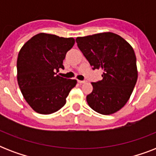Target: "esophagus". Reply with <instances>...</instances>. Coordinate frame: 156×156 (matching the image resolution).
Instances as JSON below:
<instances>
[{
  "mask_svg": "<svg viewBox=\"0 0 156 156\" xmlns=\"http://www.w3.org/2000/svg\"><path fill=\"white\" fill-rule=\"evenodd\" d=\"M78 83H80V84H84V83H86L87 82L86 81H81V80H78Z\"/></svg>",
  "mask_w": 156,
  "mask_h": 156,
  "instance_id": "obj_1",
  "label": "esophagus"
}]
</instances>
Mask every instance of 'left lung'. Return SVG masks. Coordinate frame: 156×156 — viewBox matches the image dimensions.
<instances>
[{
  "mask_svg": "<svg viewBox=\"0 0 156 156\" xmlns=\"http://www.w3.org/2000/svg\"><path fill=\"white\" fill-rule=\"evenodd\" d=\"M78 48L93 69H102L103 79L91 83L88 105L99 113L111 115L123 108L138 80L136 56L126 40L112 32L78 37Z\"/></svg>",
  "mask_w": 156,
  "mask_h": 156,
  "instance_id": "left-lung-1",
  "label": "left lung"
}]
</instances>
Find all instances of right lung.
I'll return each mask as SVG.
<instances>
[{
	"instance_id": "1",
	"label": "right lung",
	"mask_w": 156,
	"mask_h": 156,
	"mask_svg": "<svg viewBox=\"0 0 156 156\" xmlns=\"http://www.w3.org/2000/svg\"><path fill=\"white\" fill-rule=\"evenodd\" d=\"M74 43L73 38L40 33L26 42L18 52V86L26 101L38 113L47 115L60 110L77 84L75 79L56 74L64 69L63 60Z\"/></svg>"
}]
</instances>
